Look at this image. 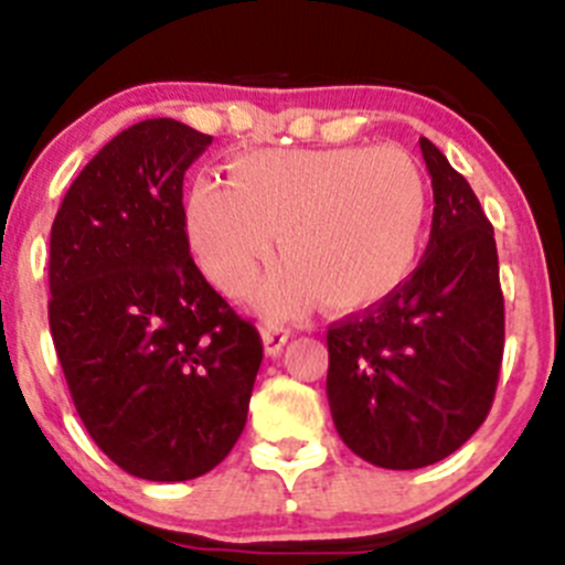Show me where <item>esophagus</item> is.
Here are the masks:
<instances>
[{"instance_id":"esophagus-1","label":"esophagus","mask_w":565,"mask_h":565,"mask_svg":"<svg viewBox=\"0 0 565 565\" xmlns=\"http://www.w3.org/2000/svg\"><path fill=\"white\" fill-rule=\"evenodd\" d=\"M262 341H265L267 355H278L281 347L289 341V330L281 328V324H267V328H262Z\"/></svg>"}]
</instances>
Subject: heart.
I'll list each match as a JSON object with an SVG mask.
<instances>
[{
  "label": "heart",
  "instance_id": "b5f03b06",
  "mask_svg": "<svg viewBox=\"0 0 565 565\" xmlns=\"http://www.w3.org/2000/svg\"><path fill=\"white\" fill-rule=\"evenodd\" d=\"M424 221V174L396 147L246 152L230 180L199 177L185 204L193 256L232 298L256 281L278 232L289 262L259 292L273 315L388 298L413 270Z\"/></svg>",
  "mask_w": 565,
  "mask_h": 565
}]
</instances>
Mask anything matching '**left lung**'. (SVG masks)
Returning a JSON list of instances; mask_svg holds the SVG:
<instances>
[{
  "instance_id": "obj_1",
  "label": "left lung",
  "mask_w": 565,
  "mask_h": 565,
  "mask_svg": "<svg viewBox=\"0 0 565 565\" xmlns=\"http://www.w3.org/2000/svg\"><path fill=\"white\" fill-rule=\"evenodd\" d=\"M435 191L413 276L328 328V402L352 454L388 470L451 457L487 420L503 363L505 311L494 230L470 182L420 139Z\"/></svg>"
}]
</instances>
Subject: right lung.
Instances as JSON below:
<instances>
[{
  "instance_id": "add662e5",
  "label": "right lung",
  "mask_w": 565,
  "mask_h": 565,
  "mask_svg": "<svg viewBox=\"0 0 565 565\" xmlns=\"http://www.w3.org/2000/svg\"><path fill=\"white\" fill-rule=\"evenodd\" d=\"M213 136L130 125L56 210L49 324L78 418L117 467L191 481L226 459L262 363L256 328L193 265L182 177Z\"/></svg>"
}]
</instances>
